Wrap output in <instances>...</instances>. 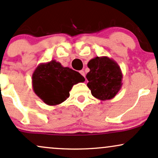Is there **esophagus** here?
<instances>
[{
	"label": "esophagus",
	"instance_id": "esophagus-1",
	"mask_svg": "<svg viewBox=\"0 0 158 158\" xmlns=\"http://www.w3.org/2000/svg\"><path fill=\"white\" fill-rule=\"evenodd\" d=\"M79 73H81V75H82L83 77H85V71L84 70H80V71H79Z\"/></svg>",
	"mask_w": 158,
	"mask_h": 158
}]
</instances>
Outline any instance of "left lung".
<instances>
[{"mask_svg": "<svg viewBox=\"0 0 158 158\" xmlns=\"http://www.w3.org/2000/svg\"><path fill=\"white\" fill-rule=\"evenodd\" d=\"M86 78L91 94L99 100L111 99L121 89L123 73L114 59L107 56L94 58L88 63Z\"/></svg>", "mask_w": 158, "mask_h": 158, "instance_id": "left-lung-1", "label": "left lung"}]
</instances>
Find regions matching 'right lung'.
<instances>
[{
    "mask_svg": "<svg viewBox=\"0 0 158 158\" xmlns=\"http://www.w3.org/2000/svg\"><path fill=\"white\" fill-rule=\"evenodd\" d=\"M85 80L79 72L63 67L56 60L41 63L32 76L35 94L45 104L52 106L66 100L73 85Z\"/></svg>",
    "mask_w": 158,
    "mask_h": 158,
    "instance_id": "1",
    "label": "right lung"
}]
</instances>
